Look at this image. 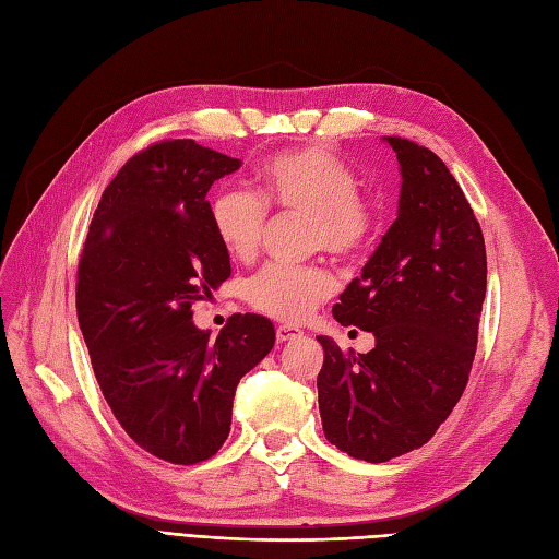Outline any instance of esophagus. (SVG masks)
Segmentation results:
<instances>
[{
  "mask_svg": "<svg viewBox=\"0 0 559 559\" xmlns=\"http://www.w3.org/2000/svg\"><path fill=\"white\" fill-rule=\"evenodd\" d=\"M304 336V331L298 326H289V324H280L277 326V343H286V341H294Z\"/></svg>",
  "mask_w": 559,
  "mask_h": 559,
  "instance_id": "esophagus-1",
  "label": "esophagus"
}]
</instances>
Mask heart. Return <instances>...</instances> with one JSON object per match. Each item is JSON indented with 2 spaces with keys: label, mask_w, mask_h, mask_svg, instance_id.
<instances>
[{
  "label": "heart",
  "mask_w": 559,
  "mask_h": 559,
  "mask_svg": "<svg viewBox=\"0 0 559 559\" xmlns=\"http://www.w3.org/2000/svg\"><path fill=\"white\" fill-rule=\"evenodd\" d=\"M310 218L312 245L334 255L355 253L371 230V211L357 198V178L348 164L324 147H300L270 157L255 176V194L239 188L218 190L209 218L221 247L237 261L259 251L265 209ZM334 292L322 267L270 265L247 284L253 310L282 322H298Z\"/></svg>",
  "instance_id": "obj_1"
}]
</instances>
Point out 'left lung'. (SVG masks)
Returning a JSON list of instances; mask_svg holds the SVG:
<instances>
[{"mask_svg": "<svg viewBox=\"0 0 559 559\" xmlns=\"http://www.w3.org/2000/svg\"><path fill=\"white\" fill-rule=\"evenodd\" d=\"M400 164L397 218L334 306L343 326L371 331L365 355L317 336V397L326 440L383 463L424 447L461 400L487 294L479 223L447 164L383 135Z\"/></svg>", "mask_w": 559, "mask_h": 559, "instance_id": "left-lung-1", "label": "left lung"}]
</instances>
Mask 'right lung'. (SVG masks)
<instances>
[{
	"instance_id": "obj_1",
	"label": "right lung",
	"mask_w": 559,
	"mask_h": 559,
	"mask_svg": "<svg viewBox=\"0 0 559 559\" xmlns=\"http://www.w3.org/2000/svg\"><path fill=\"white\" fill-rule=\"evenodd\" d=\"M242 162L194 141L131 157L105 188L82 253L78 320L115 418L150 454L190 465L228 440L239 379L275 326L233 314L216 341L192 306L230 277L206 192Z\"/></svg>"
}]
</instances>
